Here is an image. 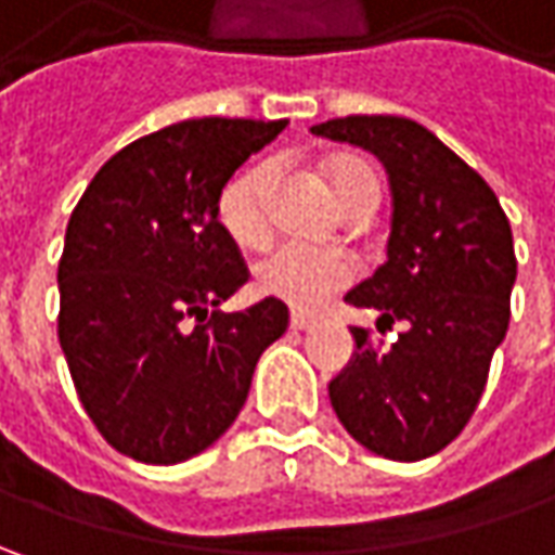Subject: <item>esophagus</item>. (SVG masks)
Here are the masks:
<instances>
[{
	"mask_svg": "<svg viewBox=\"0 0 555 555\" xmlns=\"http://www.w3.org/2000/svg\"><path fill=\"white\" fill-rule=\"evenodd\" d=\"M314 324H318V321L309 318V314H296V311L289 314V327H293V331H314Z\"/></svg>",
	"mask_w": 555,
	"mask_h": 555,
	"instance_id": "34e87169",
	"label": "esophagus"
}]
</instances>
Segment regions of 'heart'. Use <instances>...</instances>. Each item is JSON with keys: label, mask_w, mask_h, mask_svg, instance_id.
Returning a JSON list of instances; mask_svg holds the SVG:
<instances>
[{"label": "heart", "mask_w": 555, "mask_h": 555, "mask_svg": "<svg viewBox=\"0 0 555 555\" xmlns=\"http://www.w3.org/2000/svg\"><path fill=\"white\" fill-rule=\"evenodd\" d=\"M333 197L346 212H352L358 203L379 201V179L367 160L339 157L327 166ZM278 182V163L259 160L237 172L224 184L219 197V222L241 246L266 244L271 234L268 197ZM358 266L352 256L339 249H318V246L284 244L271 246L253 268V284L262 296L281 299L293 309H321L333 293L346 289L354 281Z\"/></svg>", "instance_id": "heart-1"}]
</instances>
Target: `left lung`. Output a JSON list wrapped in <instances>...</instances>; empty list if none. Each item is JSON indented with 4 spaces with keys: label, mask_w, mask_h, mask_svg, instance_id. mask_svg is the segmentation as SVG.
I'll return each instance as SVG.
<instances>
[{
    "label": "left lung",
    "mask_w": 555,
    "mask_h": 555,
    "mask_svg": "<svg viewBox=\"0 0 555 555\" xmlns=\"http://www.w3.org/2000/svg\"><path fill=\"white\" fill-rule=\"evenodd\" d=\"M376 154L392 188L389 259L346 296L379 311V333L354 327L352 364L331 383L339 423L367 451L423 460L476 414L494 349L509 327L516 253L498 194L451 147L404 117H339L311 129Z\"/></svg>",
    "instance_id": "left-lung-1"
}]
</instances>
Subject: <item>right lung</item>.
<instances>
[{
	"label": "right lung",
	"mask_w": 555,
	"mask_h": 555,
	"mask_svg": "<svg viewBox=\"0 0 555 555\" xmlns=\"http://www.w3.org/2000/svg\"><path fill=\"white\" fill-rule=\"evenodd\" d=\"M287 119H184L98 169L57 262V339L111 448L169 466L206 451L244 408L259 354L289 327L281 299L219 311L249 281L219 197Z\"/></svg>",
	"instance_id": "right-lung-1"
}]
</instances>
